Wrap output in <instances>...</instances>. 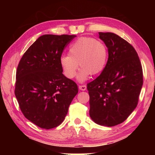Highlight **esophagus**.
<instances>
[{"instance_id": "34e87169", "label": "esophagus", "mask_w": 155, "mask_h": 155, "mask_svg": "<svg viewBox=\"0 0 155 155\" xmlns=\"http://www.w3.org/2000/svg\"><path fill=\"white\" fill-rule=\"evenodd\" d=\"M79 89L82 91H84V90H86L87 86L85 85V84H83V85H79Z\"/></svg>"}]
</instances>
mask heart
Here are the masks:
<instances>
[{
	"instance_id": "1",
	"label": "heart",
	"mask_w": 155,
	"mask_h": 155,
	"mask_svg": "<svg viewBox=\"0 0 155 155\" xmlns=\"http://www.w3.org/2000/svg\"><path fill=\"white\" fill-rule=\"evenodd\" d=\"M109 51L106 44L93 37L79 38L70 46L68 55L62 56L60 65L63 73L68 78H73L78 69L82 67L78 80L84 82L90 75H97L104 69Z\"/></svg>"
}]
</instances>
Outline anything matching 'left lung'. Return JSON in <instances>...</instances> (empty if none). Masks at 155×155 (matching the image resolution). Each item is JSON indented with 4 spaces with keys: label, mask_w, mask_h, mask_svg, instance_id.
Segmentation results:
<instances>
[{
    "label": "left lung",
    "mask_w": 155,
    "mask_h": 155,
    "mask_svg": "<svg viewBox=\"0 0 155 155\" xmlns=\"http://www.w3.org/2000/svg\"><path fill=\"white\" fill-rule=\"evenodd\" d=\"M108 48L107 65L87 84L90 116L96 124L111 127L121 124L134 111L143 84L142 65L128 41L111 32H99Z\"/></svg>",
    "instance_id": "left-lung-1"
}]
</instances>
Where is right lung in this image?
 <instances>
[{"label":"right lung","instance_id":"1","mask_svg":"<svg viewBox=\"0 0 155 155\" xmlns=\"http://www.w3.org/2000/svg\"><path fill=\"white\" fill-rule=\"evenodd\" d=\"M75 35H45L20 59L15 94L25 118L39 128H56L63 121L78 92L77 84L63 74L60 58Z\"/></svg>","mask_w":155,"mask_h":155}]
</instances>
